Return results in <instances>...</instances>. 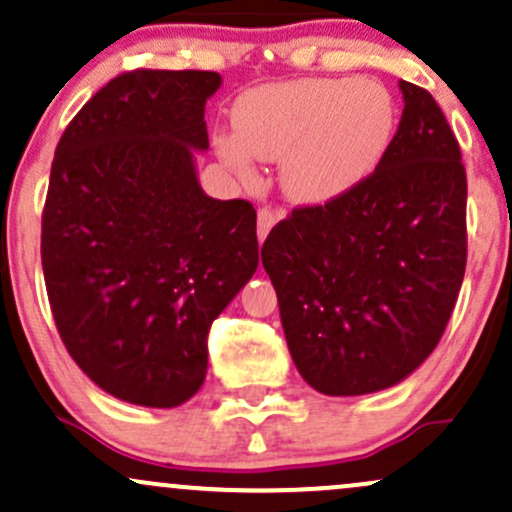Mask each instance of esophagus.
Segmentation results:
<instances>
[{
	"label": "esophagus",
	"instance_id": "1",
	"mask_svg": "<svg viewBox=\"0 0 512 512\" xmlns=\"http://www.w3.org/2000/svg\"><path fill=\"white\" fill-rule=\"evenodd\" d=\"M281 219V211H274L269 207H262L257 211V238H260V243L264 238H267V233L272 231L274 223Z\"/></svg>",
	"mask_w": 512,
	"mask_h": 512
}]
</instances>
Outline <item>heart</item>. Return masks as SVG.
<instances>
[{"mask_svg":"<svg viewBox=\"0 0 512 512\" xmlns=\"http://www.w3.org/2000/svg\"><path fill=\"white\" fill-rule=\"evenodd\" d=\"M395 96L361 76H315L252 88L233 108L236 137L216 154L243 180L252 156L279 161V187L298 207H330L383 168L397 137Z\"/></svg>","mask_w":512,"mask_h":512,"instance_id":"obj_1","label":"heart"}]
</instances>
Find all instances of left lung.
<instances>
[{"instance_id": "left-lung-1", "label": "left lung", "mask_w": 512, "mask_h": 512, "mask_svg": "<svg viewBox=\"0 0 512 512\" xmlns=\"http://www.w3.org/2000/svg\"><path fill=\"white\" fill-rule=\"evenodd\" d=\"M404 98L383 168L330 207L279 221L262 267L279 298L298 373L330 397L402 383L431 356L467 264V175L460 144L424 88Z\"/></svg>"}]
</instances>
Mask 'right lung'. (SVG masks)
<instances>
[{
  "mask_svg": "<svg viewBox=\"0 0 512 512\" xmlns=\"http://www.w3.org/2000/svg\"><path fill=\"white\" fill-rule=\"evenodd\" d=\"M219 88L221 74L195 69L115 76L52 161L40 238L52 317L76 366L139 407L197 395L211 322L260 262L252 204L199 185Z\"/></svg>",
  "mask_w": 512,
  "mask_h": 512,
  "instance_id": "1",
  "label": "right lung"
}]
</instances>
